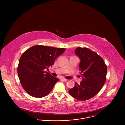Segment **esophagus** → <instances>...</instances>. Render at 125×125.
Segmentation results:
<instances>
[{
  "mask_svg": "<svg viewBox=\"0 0 125 125\" xmlns=\"http://www.w3.org/2000/svg\"><path fill=\"white\" fill-rule=\"evenodd\" d=\"M61 80H62V81H64V82H65V81H67V79H65V78H61Z\"/></svg>",
  "mask_w": 125,
  "mask_h": 125,
  "instance_id": "esophagus-1",
  "label": "esophagus"
}]
</instances>
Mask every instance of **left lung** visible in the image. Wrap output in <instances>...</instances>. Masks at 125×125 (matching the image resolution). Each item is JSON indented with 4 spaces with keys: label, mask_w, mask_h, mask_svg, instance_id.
Segmentation results:
<instances>
[{
    "label": "left lung",
    "mask_w": 125,
    "mask_h": 125,
    "mask_svg": "<svg viewBox=\"0 0 125 125\" xmlns=\"http://www.w3.org/2000/svg\"><path fill=\"white\" fill-rule=\"evenodd\" d=\"M75 53L81 60L79 70L83 79L80 84L75 83L69 93L78 100L86 101L103 88L106 79L107 65L101 56L89 48L78 47Z\"/></svg>",
    "instance_id": "left-lung-1"
}]
</instances>
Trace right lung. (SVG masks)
<instances>
[{
	"label": "right lung",
	"mask_w": 125,
	"mask_h": 125,
	"mask_svg": "<svg viewBox=\"0 0 125 125\" xmlns=\"http://www.w3.org/2000/svg\"><path fill=\"white\" fill-rule=\"evenodd\" d=\"M65 49L37 45L25 51L19 62L17 72L22 87L34 97L48 95L59 79L45 72Z\"/></svg>",
	"instance_id": "add662e5"
}]
</instances>
